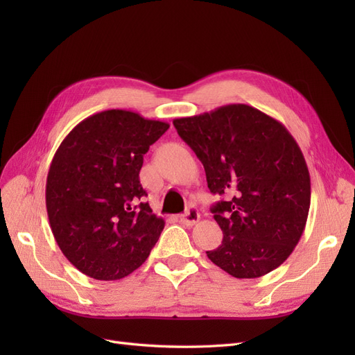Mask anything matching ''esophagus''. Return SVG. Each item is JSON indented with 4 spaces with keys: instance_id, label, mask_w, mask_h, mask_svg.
<instances>
[{
    "instance_id": "obj_1",
    "label": "esophagus",
    "mask_w": 355,
    "mask_h": 355,
    "mask_svg": "<svg viewBox=\"0 0 355 355\" xmlns=\"http://www.w3.org/2000/svg\"><path fill=\"white\" fill-rule=\"evenodd\" d=\"M179 220H180V223L187 225V227H192V225H196V223L200 220V213H198V210H197V209L191 207L187 213L180 214V216H179Z\"/></svg>"
}]
</instances>
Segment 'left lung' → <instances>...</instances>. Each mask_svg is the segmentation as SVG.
<instances>
[{"mask_svg":"<svg viewBox=\"0 0 355 355\" xmlns=\"http://www.w3.org/2000/svg\"><path fill=\"white\" fill-rule=\"evenodd\" d=\"M173 124L206 170L223 232L209 259L235 278H257L292 254L305 230L311 179L287 128L244 103L176 118Z\"/></svg>","mask_w":355,"mask_h":355,"instance_id":"1","label":"left lung"}]
</instances>
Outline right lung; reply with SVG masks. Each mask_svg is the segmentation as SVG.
<instances>
[{"instance_id":"right-lung-1","label":"right lung","mask_w":355,"mask_h":355,"mask_svg":"<svg viewBox=\"0 0 355 355\" xmlns=\"http://www.w3.org/2000/svg\"><path fill=\"white\" fill-rule=\"evenodd\" d=\"M170 125L124 110L85 118L51 159L46 206L62 253L94 280H120L146 259L164 228L139 180L144 155Z\"/></svg>"}]
</instances>
